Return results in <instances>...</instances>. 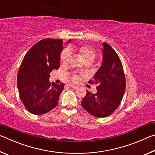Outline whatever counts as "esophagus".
<instances>
[{
    "label": "esophagus",
    "mask_w": 155,
    "mask_h": 155,
    "mask_svg": "<svg viewBox=\"0 0 155 155\" xmlns=\"http://www.w3.org/2000/svg\"><path fill=\"white\" fill-rule=\"evenodd\" d=\"M69 86H70V87H72V88H74V89L77 88V86H76V85H71V84H70V85H69Z\"/></svg>",
    "instance_id": "esophagus-1"
}]
</instances>
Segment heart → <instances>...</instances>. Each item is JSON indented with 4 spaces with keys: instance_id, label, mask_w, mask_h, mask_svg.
I'll use <instances>...</instances> for the list:
<instances>
[{
    "instance_id": "1",
    "label": "heart",
    "mask_w": 155,
    "mask_h": 155,
    "mask_svg": "<svg viewBox=\"0 0 155 155\" xmlns=\"http://www.w3.org/2000/svg\"><path fill=\"white\" fill-rule=\"evenodd\" d=\"M74 52L79 55L83 59L85 64H91L94 62L96 57V52L94 49L89 46H72L68 50H65L61 54V61L66 63L70 57V52ZM77 77H73V80H75Z\"/></svg>"
}]
</instances>
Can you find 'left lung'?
<instances>
[{
    "mask_svg": "<svg viewBox=\"0 0 155 155\" xmlns=\"http://www.w3.org/2000/svg\"><path fill=\"white\" fill-rule=\"evenodd\" d=\"M103 61L101 66L90 83H95L97 92L87 94L81 105L91 115L107 117L114 113L121 103L126 88L125 76L121 61L108 44H102Z\"/></svg>",
    "mask_w": 155,
    "mask_h": 155,
    "instance_id": "8db88e82",
    "label": "left lung"
}]
</instances>
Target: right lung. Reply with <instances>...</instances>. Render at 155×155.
I'll return each instance as SVG.
<instances>
[{
  "label": "right lung",
  "mask_w": 155,
  "mask_h": 155,
  "mask_svg": "<svg viewBox=\"0 0 155 155\" xmlns=\"http://www.w3.org/2000/svg\"><path fill=\"white\" fill-rule=\"evenodd\" d=\"M62 44V40L44 39L31 47L22 60L17 85L21 101L31 114L42 115L58 104L64 84L51 83L49 78L50 73L59 68Z\"/></svg>",
  "instance_id": "right-lung-1"
}]
</instances>
